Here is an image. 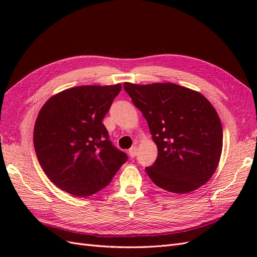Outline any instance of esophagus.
I'll return each mask as SVG.
<instances>
[{
  "label": "esophagus",
  "mask_w": 257,
  "mask_h": 257,
  "mask_svg": "<svg viewBox=\"0 0 257 257\" xmlns=\"http://www.w3.org/2000/svg\"><path fill=\"white\" fill-rule=\"evenodd\" d=\"M128 154L131 158H135L136 154H137V147H132L131 149L128 150Z\"/></svg>",
  "instance_id": "obj_1"
}]
</instances>
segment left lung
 <instances>
[{"label": "left lung", "mask_w": 257, "mask_h": 257, "mask_svg": "<svg viewBox=\"0 0 257 257\" xmlns=\"http://www.w3.org/2000/svg\"><path fill=\"white\" fill-rule=\"evenodd\" d=\"M132 102L143 112L158 158L146 167L159 188L186 194L200 188L214 174L223 146L221 120L200 93L175 83L124 82Z\"/></svg>", "instance_id": "1"}]
</instances>
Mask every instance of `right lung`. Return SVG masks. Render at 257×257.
I'll return each instance as SVG.
<instances>
[{
    "label": "right lung",
    "instance_id": "obj_1",
    "mask_svg": "<svg viewBox=\"0 0 257 257\" xmlns=\"http://www.w3.org/2000/svg\"><path fill=\"white\" fill-rule=\"evenodd\" d=\"M122 85H80L50 97L37 115L33 142L51 182L88 197L110 183L127 155L112 145L103 119Z\"/></svg>",
    "mask_w": 257,
    "mask_h": 257
}]
</instances>
